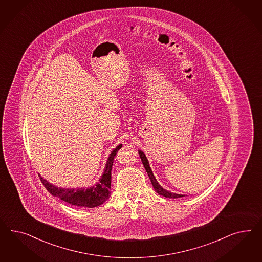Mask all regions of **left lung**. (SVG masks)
<instances>
[{
	"label": "left lung",
	"instance_id": "left-lung-1",
	"mask_svg": "<svg viewBox=\"0 0 262 262\" xmlns=\"http://www.w3.org/2000/svg\"><path fill=\"white\" fill-rule=\"evenodd\" d=\"M139 156H140V158H141L143 165L145 167V169H146V171H147V174H148L149 178H150V180H151V184H152V186H154L155 190L157 191V193H159V195L164 196V197H166V198L176 199L183 197V195H182V194H176V193H172V192H170V191H167L165 190V189H163V188L159 185V183L157 182V180H156L155 176L152 174V172H151V167L149 165V161H148V159L146 158L145 154H144L143 151H139Z\"/></svg>",
	"mask_w": 262,
	"mask_h": 262
}]
</instances>
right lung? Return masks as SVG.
<instances>
[{
    "instance_id": "obj_1",
    "label": "right lung",
    "mask_w": 262,
    "mask_h": 262,
    "mask_svg": "<svg viewBox=\"0 0 262 262\" xmlns=\"http://www.w3.org/2000/svg\"><path fill=\"white\" fill-rule=\"evenodd\" d=\"M121 147L122 145H119L111 152L106 162L104 173L100 179L99 183L93 187L86 189H69L60 187L58 188L55 185L48 183L47 181L44 180L39 174L40 181L43 183L48 192H50L53 196L57 197L68 204H71L73 206H84L89 208L101 206L111 196V169L113 165L114 158Z\"/></svg>"
}]
</instances>
